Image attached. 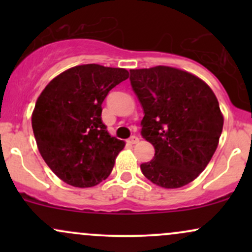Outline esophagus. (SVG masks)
I'll use <instances>...</instances> for the list:
<instances>
[{
	"label": "esophagus",
	"instance_id": "esophagus-1",
	"mask_svg": "<svg viewBox=\"0 0 252 252\" xmlns=\"http://www.w3.org/2000/svg\"><path fill=\"white\" fill-rule=\"evenodd\" d=\"M138 142V137L137 136H131V137L129 138L128 140V143H130V144H135V143H137Z\"/></svg>",
	"mask_w": 252,
	"mask_h": 252
}]
</instances>
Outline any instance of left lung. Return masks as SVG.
Wrapping results in <instances>:
<instances>
[{
  "instance_id": "obj_1",
  "label": "left lung",
  "mask_w": 252,
  "mask_h": 252,
  "mask_svg": "<svg viewBox=\"0 0 252 252\" xmlns=\"http://www.w3.org/2000/svg\"><path fill=\"white\" fill-rule=\"evenodd\" d=\"M130 84L144 111L143 138L155 155L143 175L163 189L192 182L218 147L224 118L216 94L200 78L169 66L130 70Z\"/></svg>"
}]
</instances>
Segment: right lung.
Returning <instances> with one entry per match:
<instances>
[{
	"label": "right lung",
	"mask_w": 252,
	"mask_h": 252,
	"mask_svg": "<svg viewBox=\"0 0 252 252\" xmlns=\"http://www.w3.org/2000/svg\"><path fill=\"white\" fill-rule=\"evenodd\" d=\"M128 77L126 68L76 66L51 80L37 98L32 115L37 148L66 184L92 187L111 173L124 142L106 130L102 103Z\"/></svg>",
	"instance_id": "obj_1"
}]
</instances>
